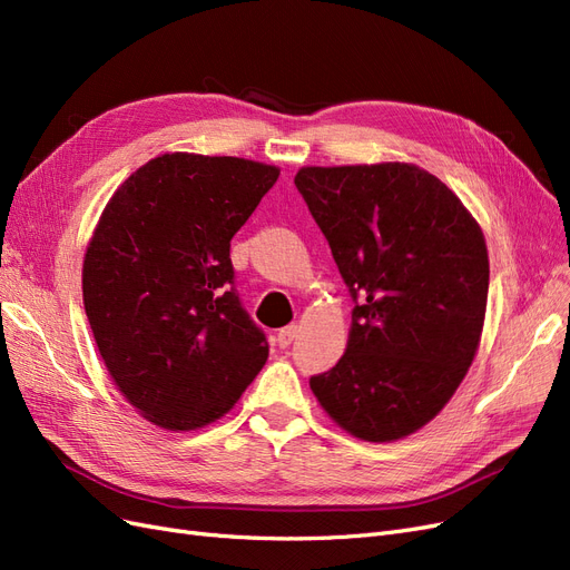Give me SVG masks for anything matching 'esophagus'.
<instances>
[{
    "mask_svg": "<svg viewBox=\"0 0 570 570\" xmlns=\"http://www.w3.org/2000/svg\"><path fill=\"white\" fill-rule=\"evenodd\" d=\"M297 333H299L297 323H289V325L281 327V331H278V344H281V347H289L292 340L297 337Z\"/></svg>",
    "mask_w": 570,
    "mask_h": 570,
    "instance_id": "esophagus-1",
    "label": "esophagus"
}]
</instances>
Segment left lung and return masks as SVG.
I'll return each instance as SVG.
<instances>
[{"instance_id": "obj_1", "label": "left lung", "mask_w": 570, "mask_h": 570, "mask_svg": "<svg viewBox=\"0 0 570 570\" xmlns=\"http://www.w3.org/2000/svg\"><path fill=\"white\" fill-rule=\"evenodd\" d=\"M295 185L356 302L347 350L308 385L350 435L402 440L438 416L478 354L485 235L416 164L304 166Z\"/></svg>"}]
</instances>
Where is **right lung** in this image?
<instances>
[{"instance_id":"obj_1","label":"right lung","mask_w":570,"mask_h":570,"mask_svg":"<svg viewBox=\"0 0 570 570\" xmlns=\"http://www.w3.org/2000/svg\"><path fill=\"white\" fill-rule=\"evenodd\" d=\"M278 166L168 151L130 174L82 262V304L120 394L164 430L218 421L264 368L266 335L233 289L230 239Z\"/></svg>"}]
</instances>
